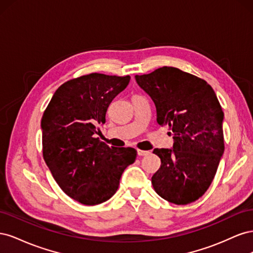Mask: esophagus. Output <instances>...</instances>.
<instances>
[{
  "instance_id": "esophagus-1",
  "label": "esophagus",
  "mask_w": 253,
  "mask_h": 253,
  "mask_svg": "<svg viewBox=\"0 0 253 253\" xmlns=\"http://www.w3.org/2000/svg\"><path fill=\"white\" fill-rule=\"evenodd\" d=\"M137 154L138 156H145V155H149L150 154V151H144V150H137Z\"/></svg>"
}]
</instances>
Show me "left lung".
I'll use <instances>...</instances> for the list:
<instances>
[{
    "label": "left lung",
    "mask_w": 253,
    "mask_h": 253,
    "mask_svg": "<svg viewBox=\"0 0 253 253\" xmlns=\"http://www.w3.org/2000/svg\"><path fill=\"white\" fill-rule=\"evenodd\" d=\"M136 82L154 101L159 126H169L173 149H154L162 160L152 185L164 200L187 205L210 187L224 153V113L205 80L164 66Z\"/></svg>",
    "instance_id": "8db88e82"
}]
</instances>
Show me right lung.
Masks as SVG:
<instances>
[{
  "instance_id": "right-lung-1",
  "label": "right lung",
  "mask_w": 253,
  "mask_h": 253,
  "mask_svg": "<svg viewBox=\"0 0 253 253\" xmlns=\"http://www.w3.org/2000/svg\"><path fill=\"white\" fill-rule=\"evenodd\" d=\"M131 77L93 73L63 83L41 120L43 158L63 192L82 205L95 206L116 193L133 148H110L96 138L98 125L113 99Z\"/></svg>"
}]
</instances>
